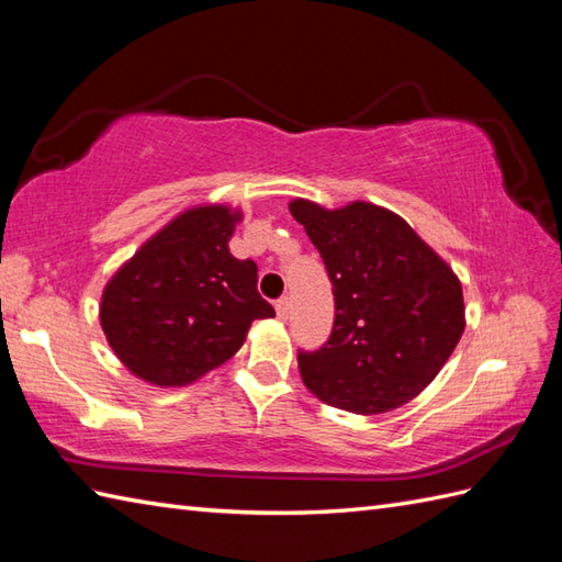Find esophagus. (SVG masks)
<instances>
[{
  "mask_svg": "<svg viewBox=\"0 0 562 562\" xmlns=\"http://www.w3.org/2000/svg\"><path fill=\"white\" fill-rule=\"evenodd\" d=\"M289 313H291V301H289V297H279V301H277V315H279V319H289Z\"/></svg>",
  "mask_w": 562,
  "mask_h": 562,
  "instance_id": "1",
  "label": "esophagus"
}]
</instances>
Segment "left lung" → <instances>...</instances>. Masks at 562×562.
I'll return each mask as SVG.
<instances>
[{"mask_svg": "<svg viewBox=\"0 0 562 562\" xmlns=\"http://www.w3.org/2000/svg\"><path fill=\"white\" fill-rule=\"evenodd\" d=\"M319 249L334 293V327L317 351H297L305 386L351 414H384L418 396L464 331L454 271L408 223L382 206L291 202Z\"/></svg>", "mask_w": 562, "mask_h": 562, "instance_id": "1", "label": "left lung"}]
</instances>
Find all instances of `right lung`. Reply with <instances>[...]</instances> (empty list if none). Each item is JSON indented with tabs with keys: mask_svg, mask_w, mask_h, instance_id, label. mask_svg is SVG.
<instances>
[{
	"mask_svg": "<svg viewBox=\"0 0 562 562\" xmlns=\"http://www.w3.org/2000/svg\"><path fill=\"white\" fill-rule=\"evenodd\" d=\"M238 221L218 204L184 211L105 285V339L136 378L190 384L238 353L255 319L273 317L257 265L228 249Z\"/></svg>",
	"mask_w": 562,
	"mask_h": 562,
	"instance_id": "1",
	"label": "right lung"
}]
</instances>
